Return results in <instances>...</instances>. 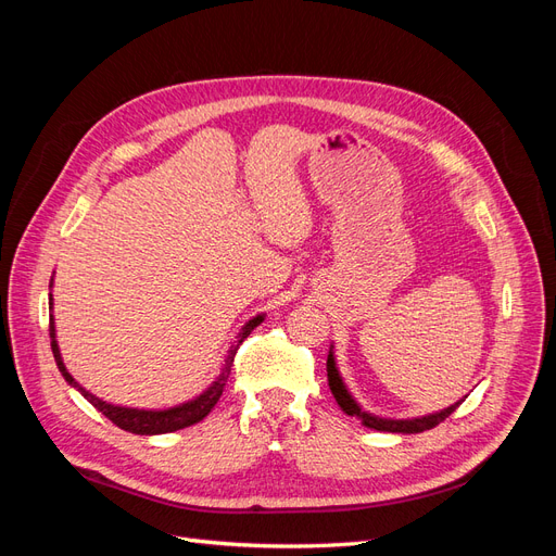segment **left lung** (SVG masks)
<instances>
[{"label":"left lung","instance_id":"obj_1","mask_svg":"<svg viewBox=\"0 0 556 556\" xmlns=\"http://www.w3.org/2000/svg\"><path fill=\"white\" fill-rule=\"evenodd\" d=\"M327 378H329V390L336 399V403H339L341 410L348 413L350 417H357L362 419V425L368 427V429H376V431H390V433H419V431H427V429H433L435 425H441L445 417H450L454 410L459 408V403L464 401H457L454 406L441 410V413H431V415H425V417H413V419H387V417H378V415H371L362 410L359 403L352 399V394L348 392V387L339 374V368H336V359H333V352L329 350L327 355Z\"/></svg>","mask_w":556,"mask_h":556}]
</instances>
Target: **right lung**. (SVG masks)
<instances>
[{"mask_svg": "<svg viewBox=\"0 0 556 556\" xmlns=\"http://www.w3.org/2000/svg\"><path fill=\"white\" fill-rule=\"evenodd\" d=\"M50 288H53V278H50ZM48 306L50 311H53V294H50L48 299ZM264 323V315H257L248 319V323L243 325V329L239 331L237 341H233V345L229 348L227 352V359H225V366L220 368V376H217L208 390L201 392L197 399L188 401V403H180V406H174V408H166V410H139V408H125V406H113V403H106L102 399H97L94 394H90L86 387H80L74 376L66 371V366L62 362V355H60V348H58V341H55V323H53V315H50V348H53V357L58 362V368L62 378L70 382L72 387H76V390L86 396L92 406L104 413L111 422L115 427H121L129 433H141V435H155V433H169V431H178V429H185V427H192L197 422H201L204 419L217 401H220L223 396V390L227 384V378H229V371H231V364H233V357H237V350L239 345L248 339L250 331L255 329L257 325Z\"/></svg>", "mask_w": 556, "mask_h": 556, "instance_id": "obj_1", "label": "right lung"}]
</instances>
